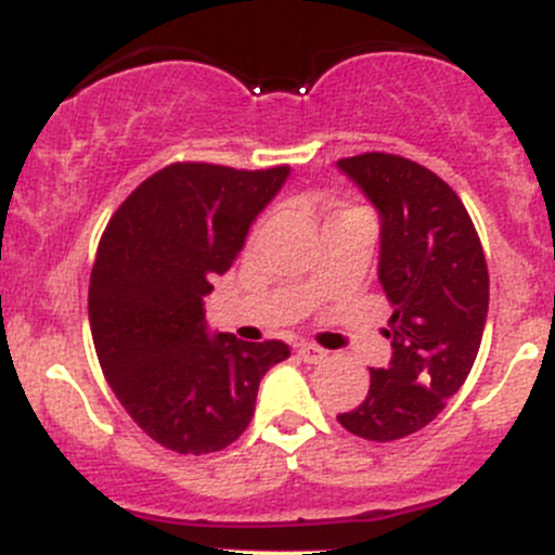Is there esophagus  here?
<instances>
[{
    "label": "esophagus",
    "mask_w": 555,
    "mask_h": 555,
    "mask_svg": "<svg viewBox=\"0 0 555 555\" xmlns=\"http://www.w3.org/2000/svg\"><path fill=\"white\" fill-rule=\"evenodd\" d=\"M298 354H300V360L304 362H309V365H317V362H322V360H327V351L324 349H319L317 344H298Z\"/></svg>",
    "instance_id": "1"
}]
</instances>
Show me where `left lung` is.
Wrapping results in <instances>:
<instances>
[{
    "label": "left lung",
    "mask_w": 555,
    "mask_h": 555,
    "mask_svg": "<svg viewBox=\"0 0 555 555\" xmlns=\"http://www.w3.org/2000/svg\"><path fill=\"white\" fill-rule=\"evenodd\" d=\"M338 169L376 206L378 282L395 309L389 367H373L365 400L338 422L389 443L427 427L473 371L489 268L467 209L438 173L389 153L340 158Z\"/></svg>",
    "instance_id": "1"
}]
</instances>
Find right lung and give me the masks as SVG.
<instances>
[{"label":"right lung","instance_id":"1","mask_svg":"<svg viewBox=\"0 0 555 555\" xmlns=\"http://www.w3.org/2000/svg\"><path fill=\"white\" fill-rule=\"evenodd\" d=\"M289 166L171 164L112 215L88 289L99 365L128 416L177 453L222 451L255 416L282 340L209 333L204 295L238 257Z\"/></svg>","mask_w":555,"mask_h":555}]
</instances>
